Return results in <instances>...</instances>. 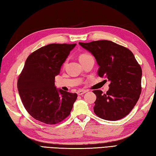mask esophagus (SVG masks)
<instances>
[{
    "mask_svg": "<svg viewBox=\"0 0 156 156\" xmlns=\"http://www.w3.org/2000/svg\"><path fill=\"white\" fill-rule=\"evenodd\" d=\"M86 92H87V91L84 90H79L77 91V94H78V95L80 96V95L84 94V93H86Z\"/></svg>",
    "mask_w": 156,
    "mask_h": 156,
    "instance_id": "esophagus-1",
    "label": "esophagus"
}]
</instances>
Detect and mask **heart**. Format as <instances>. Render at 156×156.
Here are the masks:
<instances>
[{
  "label": "heart",
  "mask_w": 156,
  "mask_h": 156,
  "mask_svg": "<svg viewBox=\"0 0 156 156\" xmlns=\"http://www.w3.org/2000/svg\"><path fill=\"white\" fill-rule=\"evenodd\" d=\"M88 56H90V55H88L87 54H82L80 55V57H79V59H83V58H85L87 57H88Z\"/></svg>",
  "instance_id": "1"
}]
</instances>
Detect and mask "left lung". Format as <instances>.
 <instances>
[{
    "instance_id": "1",
    "label": "left lung",
    "mask_w": 156,
    "mask_h": 156,
    "mask_svg": "<svg viewBox=\"0 0 156 156\" xmlns=\"http://www.w3.org/2000/svg\"><path fill=\"white\" fill-rule=\"evenodd\" d=\"M79 44L94 56L99 66L98 75L111 82L107 93L93 90L97 95L94 113L107 121L125 117L136 105L141 92L142 70L133 54L108 40Z\"/></svg>"
}]
</instances>
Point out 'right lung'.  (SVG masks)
Listing matches in <instances>:
<instances>
[{
	"label": "right lung",
	"instance_id": "add662e5",
	"mask_svg": "<svg viewBox=\"0 0 156 156\" xmlns=\"http://www.w3.org/2000/svg\"><path fill=\"white\" fill-rule=\"evenodd\" d=\"M76 45L49 44L33 52L26 59L17 88L25 109L36 120L55 125L70 113L78 95L56 88L55 76Z\"/></svg>",
	"mask_w": 156,
	"mask_h": 156
}]
</instances>
